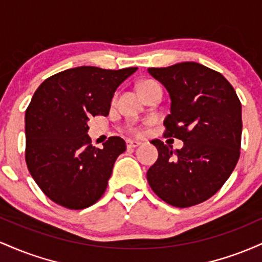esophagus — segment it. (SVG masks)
Listing matches in <instances>:
<instances>
[{
    "instance_id": "obj_1",
    "label": "esophagus",
    "mask_w": 262,
    "mask_h": 262,
    "mask_svg": "<svg viewBox=\"0 0 262 262\" xmlns=\"http://www.w3.org/2000/svg\"><path fill=\"white\" fill-rule=\"evenodd\" d=\"M140 143L139 141H135V140H127V148L129 149H134L137 146H139Z\"/></svg>"
}]
</instances>
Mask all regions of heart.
Instances as JSON below:
<instances>
[{"mask_svg": "<svg viewBox=\"0 0 262 262\" xmlns=\"http://www.w3.org/2000/svg\"><path fill=\"white\" fill-rule=\"evenodd\" d=\"M146 82H151V81H146ZM146 82H144V83H146ZM141 85H143V83H141ZM129 130H130L132 133H135V134L140 133V128L139 127H130V128H129Z\"/></svg>", "mask_w": 262, "mask_h": 262, "instance_id": "b5f03b06", "label": "heart"}]
</instances>
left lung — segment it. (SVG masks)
I'll return each instance as SVG.
<instances>
[{"label":"left lung","instance_id":"obj_1","mask_svg":"<svg viewBox=\"0 0 262 262\" xmlns=\"http://www.w3.org/2000/svg\"><path fill=\"white\" fill-rule=\"evenodd\" d=\"M148 73L171 98L164 135L182 140L183 148L152 140L159 158L146 179L171 206H196L217 193L239 160L242 103L223 75L198 62L149 68Z\"/></svg>","mask_w":262,"mask_h":262}]
</instances>
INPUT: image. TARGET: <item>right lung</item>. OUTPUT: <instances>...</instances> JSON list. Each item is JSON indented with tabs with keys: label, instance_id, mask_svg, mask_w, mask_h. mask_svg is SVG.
Listing matches in <instances>:
<instances>
[{
	"label": "right lung",
	"instance_id": "1",
	"mask_svg": "<svg viewBox=\"0 0 262 262\" xmlns=\"http://www.w3.org/2000/svg\"><path fill=\"white\" fill-rule=\"evenodd\" d=\"M137 70L68 69L48 77L34 92L25 118L26 162L53 202L83 209L104 193L125 141L111 137L103 149L92 146L87 121L108 116L117 87Z\"/></svg>",
	"mask_w": 262,
	"mask_h": 262
}]
</instances>
